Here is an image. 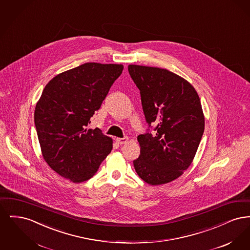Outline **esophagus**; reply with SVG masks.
Returning <instances> with one entry per match:
<instances>
[{"label":"esophagus","mask_w":250,"mask_h":250,"mask_svg":"<svg viewBox=\"0 0 250 250\" xmlns=\"http://www.w3.org/2000/svg\"><path fill=\"white\" fill-rule=\"evenodd\" d=\"M116 143L118 144H124V143H126L128 142V138L127 137H125V138H116Z\"/></svg>","instance_id":"obj_1"}]
</instances>
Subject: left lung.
Returning <instances> with one entry per match:
<instances>
[{
  "label": "left lung",
  "instance_id": "8db88e82",
  "mask_svg": "<svg viewBox=\"0 0 250 250\" xmlns=\"http://www.w3.org/2000/svg\"><path fill=\"white\" fill-rule=\"evenodd\" d=\"M140 90L148 128L138 136L141 155L133 161L138 175L151 186L171 182L190 166L204 131L200 97L178 75L158 67L130 64Z\"/></svg>",
  "mask_w": 250,
  "mask_h": 250
}]
</instances>
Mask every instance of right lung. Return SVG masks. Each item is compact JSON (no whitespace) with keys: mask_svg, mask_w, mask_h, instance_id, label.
Instances as JSON below:
<instances>
[{"mask_svg":"<svg viewBox=\"0 0 250 250\" xmlns=\"http://www.w3.org/2000/svg\"><path fill=\"white\" fill-rule=\"evenodd\" d=\"M123 69L86 62L57 75L43 90L35 110L37 137L44 159L61 176L87 181L111 152L109 137L86 127Z\"/></svg>","mask_w":250,"mask_h":250,"instance_id":"obj_1","label":"right lung"}]
</instances>
